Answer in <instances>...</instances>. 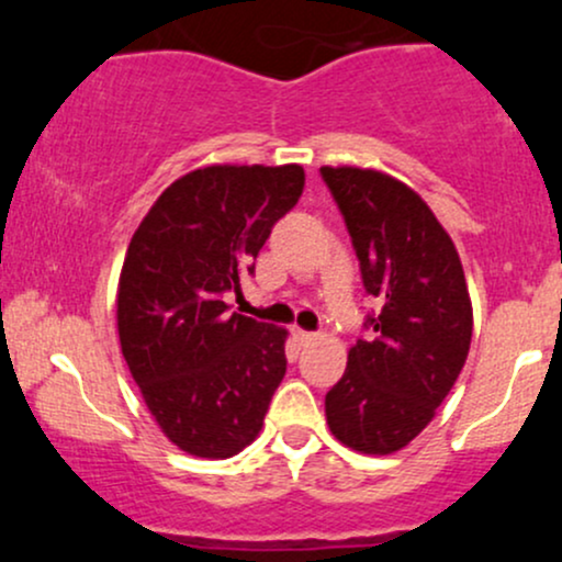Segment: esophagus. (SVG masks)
<instances>
[{
  "instance_id": "1",
  "label": "esophagus",
  "mask_w": 562,
  "mask_h": 562,
  "mask_svg": "<svg viewBox=\"0 0 562 562\" xmlns=\"http://www.w3.org/2000/svg\"><path fill=\"white\" fill-rule=\"evenodd\" d=\"M293 338L299 340L301 346H306V344H312V340L317 338V335H314V333H308V330H301V327H293Z\"/></svg>"
}]
</instances>
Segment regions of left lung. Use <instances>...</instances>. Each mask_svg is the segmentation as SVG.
<instances>
[{"label": "left lung", "mask_w": 562, "mask_h": 562, "mask_svg": "<svg viewBox=\"0 0 562 562\" xmlns=\"http://www.w3.org/2000/svg\"><path fill=\"white\" fill-rule=\"evenodd\" d=\"M344 214L364 290L383 303L327 391L333 436L364 454H391L434 420L460 378L473 306L460 256L428 203L383 171L322 166Z\"/></svg>", "instance_id": "left-lung-1"}]
</instances>
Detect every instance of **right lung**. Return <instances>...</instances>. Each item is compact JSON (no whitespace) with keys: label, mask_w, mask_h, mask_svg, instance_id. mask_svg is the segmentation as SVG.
<instances>
[{"label":"right lung","mask_w":562,"mask_h":562,"mask_svg":"<svg viewBox=\"0 0 562 562\" xmlns=\"http://www.w3.org/2000/svg\"><path fill=\"white\" fill-rule=\"evenodd\" d=\"M306 173L205 166L166 187L128 243L115 317L147 409L187 454L224 460L259 436L288 370L285 327L227 314Z\"/></svg>","instance_id":"right-lung-1"}]
</instances>
